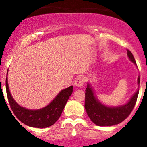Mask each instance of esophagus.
Instances as JSON below:
<instances>
[{
    "label": "esophagus",
    "mask_w": 147,
    "mask_h": 147,
    "mask_svg": "<svg viewBox=\"0 0 147 147\" xmlns=\"http://www.w3.org/2000/svg\"><path fill=\"white\" fill-rule=\"evenodd\" d=\"M84 84V79L82 76H78L74 81V85L77 87H82L83 86Z\"/></svg>",
    "instance_id": "esophagus-1"
}]
</instances>
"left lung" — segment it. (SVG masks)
<instances>
[{"label": "left lung", "instance_id": "left-lung-1", "mask_svg": "<svg viewBox=\"0 0 147 147\" xmlns=\"http://www.w3.org/2000/svg\"><path fill=\"white\" fill-rule=\"evenodd\" d=\"M127 56L135 65V58L130 51L127 50ZM140 77L138 78V84L139 85ZM139 90H138L131 97L127 104L119 107H107L104 105L94 96L93 90L90 84H88L85 90V107L90 120L98 126L109 127L120 124L129 115L135 107L137 101Z\"/></svg>", "mask_w": 147, "mask_h": 147}]
</instances>
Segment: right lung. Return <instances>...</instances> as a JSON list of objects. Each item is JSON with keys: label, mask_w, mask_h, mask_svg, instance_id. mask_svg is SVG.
I'll return each instance as SVG.
<instances>
[{"label": "right lung", "mask_w": 147, "mask_h": 147, "mask_svg": "<svg viewBox=\"0 0 147 147\" xmlns=\"http://www.w3.org/2000/svg\"><path fill=\"white\" fill-rule=\"evenodd\" d=\"M6 88L8 100L15 116L26 125L37 128H45L53 125L60 117L67 100L73 93V86H70L61 90L52 102L43 108L28 110L20 106L12 98L9 88L7 77L6 79Z\"/></svg>", "instance_id": "add662e5"}]
</instances>
